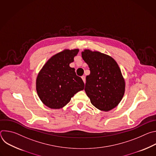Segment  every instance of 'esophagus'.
Instances as JSON below:
<instances>
[{
	"instance_id": "obj_1",
	"label": "esophagus",
	"mask_w": 156,
	"mask_h": 156,
	"mask_svg": "<svg viewBox=\"0 0 156 156\" xmlns=\"http://www.w3.org/2000/svg\"><path fill=\"white\" fill-rule=\"evenodd\" d=\"M81 78H82L83 82L85 83H86V77H85V76H81Z\"/></svg>"
}]
</instances>
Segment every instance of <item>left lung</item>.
Segmentation results:
<instances>
[{
  "label": "left lung",
  "instance_id": "obj_1",
  "mask_svg": "<svg viewBox=\"0 0 156 156\" xmlns=\"http://www.w3.org/2000/svg\"><path fill=\"white\" fill-rule=\"evenodd\" d=\"M81 55L90 70L84 88L87 97L101 110L107 112L113 109L122 99L125 88L117 63L108 55L89 49L82 52Z\"/></svg>",
  "mask_w": 156,
  "mask_h": 156
}]
</instances>
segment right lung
<instances>
[{"mask_svg": "<svg viewBox=\"0 0 156 156\" xmlns=\"http://www.w3.org/2000/svg\"><path fill=\"white\" fill-rule=\"evenodd\" d=\"M79 49H65L53 55L44 64L36 79V91L42 103L51 108L58 109L67 104L84 84L76 75L70 63Z\"/></svg>", "mask_w": 156, "mask_h": 156, "instance_id": "1", "label": "right lung"}]
</instances>
